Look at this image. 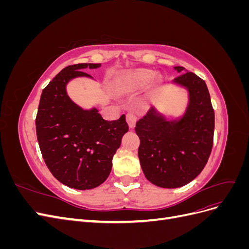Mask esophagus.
<instances>
[{
	"label": "esophagus",
	"mask_w": 249,
	"mask_h": 249,
	"mask_svg": "<svg viewBox=\"0 0 249 249\" xmlns=\"http://www.w3.org/2000/svg\"><path fill=\"white\" fill-rule=\"evenodd\" d=\"M136 116H135L133 113H129V114H126V123L129 124L130 129H134L135 125H136Z\"/></svg>",
	"instance_id": "1"
}]
</instances>
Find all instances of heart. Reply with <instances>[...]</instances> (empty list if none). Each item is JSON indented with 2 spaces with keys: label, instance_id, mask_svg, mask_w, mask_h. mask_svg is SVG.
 Listing matches in <instances>:
<instances>
[{
  "label": "heart",
  "instance_id": "1",
  "mask_svg": "<svg viewBox=\"0 0 249 249\" xmlns=\"http://www.w3.org/2000/svg\"><path fill=\"white\" fill-rule=\"evenodd\" d=\"M155 74L153 71L144 69L126 71L116 82V92L119 94L131 93L144 89L152 83Z\"/></svg>",
  "mask_w": 249,
  "mask_h": 249
}]
</instances>
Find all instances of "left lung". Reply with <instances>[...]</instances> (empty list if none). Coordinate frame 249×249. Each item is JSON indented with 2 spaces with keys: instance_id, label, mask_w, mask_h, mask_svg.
<instances>
[{
  "instance_id": "obj_1",
  "label": "left lung",
  "mask_w": 249,
  "mask_h": 249,
  "mask_svg": "<svg viewBox=\"0 0 249 249\" xmlns=\"http://www.w3.org/2000/svg\"><path fill=\"white\" fill-rule=\"evenodd\" d=\"M173 69L185 71L182 66ZM172 84L188 92L183 114L170 119L152 107L135 127L143 173L152 184L168 189L190 183L205 168L213 146L215 120L205 81L187 71Z\"/></svg>"
}]
</instances>
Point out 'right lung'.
<instances>
[{
	"label": "right lung",
	"mask_w": 249,
	"mask_h": 249,
	"mask_svg": "<svg viewBox=\"0 0 249 249\" xmlns=\"http://www.w3.org/2000/svg\"><path fill=\"white\" fill-rule=\"evenodd\" d=\"M101 63H79L63 69L42 90L36 135L43 160L60 183L78 190L100 186L109 177L112 159L129 131L125 115L105 120L95 107L83 109L67 94L76 78H90L86 69Z\"/></svg>",
	"instance_id": "right-lung-1"
}]
</instances>
